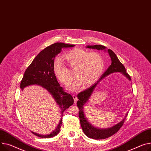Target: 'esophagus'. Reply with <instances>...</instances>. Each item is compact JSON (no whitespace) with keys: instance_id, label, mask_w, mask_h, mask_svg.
I'll return each mask as SVG.
<instances>
[{"instance_id":"34e87169","label":"esophagus","mask_w":151,"mask_h":151,"mask_svg":"<svg viewBox=\"0 0 151 151\" xmlns=\"http://www.w3.org/2000/svg\"><path fill=\"white\" fill-rule=\"evenodd\" d=\"M73 98H74V102H77V101H78V99H77V96H76V94H73Z\"/></svg>"}]
</instances>
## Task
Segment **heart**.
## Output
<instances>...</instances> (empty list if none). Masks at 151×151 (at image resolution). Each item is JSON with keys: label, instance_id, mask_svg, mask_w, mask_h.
<instances>
[{"label": "heart", "instance_id": "obj_1", "mask_svg": "<svg viewBox=\"0 0 151 151\" xmlns=\"http://www.w3.org/2000/svg\"><path fill=\"white\" fill-rule=\"evenodd\" d=\"M63 58L70 68L75 69L74 73L77 78L71 85L74 90H79L82 85L86 87L93 84L103 73L104 60L98 52H88L76 48L66 52ZM53 70L55 76L63 85L68 86L71 83L73 75L61 58L54 60Z\"/></svg>", "mask_w": 151, "mask_h": 151}]
</instances>
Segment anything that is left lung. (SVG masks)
I'll list each match as a JSON object with an SVG mask.
<instances>
[{"label":"left lung","mask_w":151,"mask_h":151,"mask_svg":"<svg viewBox=\"0 0 151 151\" xmlns=\"http://www.w3.org/2000/svg\"><path fill=\"white\" fill-rule=\"evenodd\" d=\"M86 47L90 48V49H96L97 50L105 49V46L102 45H98V44H96V45H94V46H88ZM108 52L109 53V55L111 60V65L109 67V68L107 70H106V71L102 74V76L99 79V81H97L96 83H94L93 85L90 86L89 88H88L87 90L79 93L77 95L78 101L77 102V105L79 110L78 115H79V118H80V121H81L82 129L84 132V134L88 137L93 138L95 139H102L105 138H107L116 134V133L120 129V128L123 126L124 122L125 119L127 117V115H126V117L122 119V121L119 122L118 124L114 126L111 128L107 129H96V127L92 126L88 122V121L86 120V119L85 117V114L83 111V105L87 102V101L89 99L90 96L91 95L97 84L98 83L105 77L113 73L121 72L125 76H126L130 81H131L130 76L126 72L125 67L124 66V65L121 63V61L119 60L116 54H114L113 51H112L110 49H108ZM127 114L128 113H127Z\"/></svg>","instance_id":"left-lung-1"}]
</instances>
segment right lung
<instances>
[{
    "mask_svg": "<svg viewBox=\"0 0 151 151\" xmlns=\"http://www.w3.org/2000/svg\"><path fill=\"white\" fill-rule=\"evenodd\" d=\"M74 46V44L56 42L46 47L39 53L27 68L20 84L22 90L27 86L34 84L45 88L60 106L62 114L66 109L74 104V99L71 94L65 91L63 87L58 82L53 70V63L55 56L61 52L62 48ZM61 123L62 119H60L55 130L49 135H41L33 132L32 133L41 138H48L55 137L60 132Z\"/></svg>",
    "mask_w": 151,
    "mask_h": 151,
    "instance_id": "1",
    "label": "right lung"
}]
</instances>
